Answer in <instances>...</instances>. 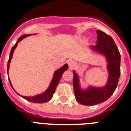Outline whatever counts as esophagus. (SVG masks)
Wrapping results in <instances>:
<instances>
[{"instance_id":"obj_1","label":"esophagus","mask_w":131,"mask_h":131,"mask_svg":"<svg viewBox=\"0 0 131 131\" xmlns=\"http://www.w3.org/2000/svg\"><path fill=\"white\" fill-rule=\"evenodd\" d=\"M67 62L68 65H69V67L70 68L73 67L75 65V61H74V60H71V59L68 60Z\"/></svg>"}]
</instances>
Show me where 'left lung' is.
I'll return each instance as SVG.
<instances>
[{"mask_svg":"<svg viewBox=\"0 0 131 131\" xmlns=\"http://www.w3.org/2000/svg\"><path fill=\"white\" fill-rule=\"evenodd\" d=\"M96 45H92L91 47L94 51L105 56L107 62L109 76L107 82L103 87L90 86L83 90L80 87L78 75L75 71L73 72V85L75 99L78 103L84 105H94L107 101L115 91L120 75V53L114 39L99 30H96Z\"/></svg>","mask_w":131,"mask_h":131,"instance_id":"8db88e82","label":"left lung"}]
</instances>
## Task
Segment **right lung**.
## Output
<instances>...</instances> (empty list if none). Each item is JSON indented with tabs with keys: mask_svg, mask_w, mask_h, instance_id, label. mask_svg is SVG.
Masks as SVG:
<instances>
[{
	"mask_svg": "<svg viewBox=\"0 0 131 131\" xmlns=\"http://www.w3.org/2000/svg\"><path fill=\"white\" fill-rule=\"evenodd\" d=\"M31 35L30 34V35H24L21 36L18 39V40L16 42V43L13 45L12 49L11 50V52H10V55H9V60H8V64H7V73H8V71H9V64L11 62V60L12 58V56H13V51L15 50V49L17 47V43H19L21 40H22L23 39H24L25 37H27L28 36ZM68 64H64L63 67H62L60 69H59L57 71H56L55 73H54V75H53V79L51 80V83L49 84V88H47V90L45 92H44L43 93L41 94H38V95L33 96H21L20 94H19V96H21V97L24 98V99L27 100L28 101L32 102V103H46V102L49 101L51 99V98L53 96V93L55 92L56 88V86H58V82H59L60 78H61L62 74L65 71L68 69ZM9 83L11 84V87L13 88L12 86V84H11L10 80H9ZM14 90V89H13Z\"/></svg>",
	"mask_w": 131,
	"mask_h": 131,
	"instance_id": "1",
	"label": "right lung"
}]
</instances>
